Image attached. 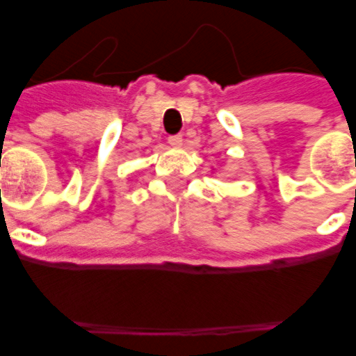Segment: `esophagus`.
<instances>
[{
    "label": "esophagus",
    "instance_id": "34e87169",
    "mask_svg": "<svg viewBox=\"0 0 356 356\" xmlns=\"http://www.w3.org/2000/svg\"><path fill=\"white\" fill-rule=\"evenodd\" d=\"M168 142H170V145H173V147H181L184 140L181 134H175V136H170V138H168Z\"/></svg>",
    "mask_w": 356,
    "mask_h": 356
}]
</instances>
